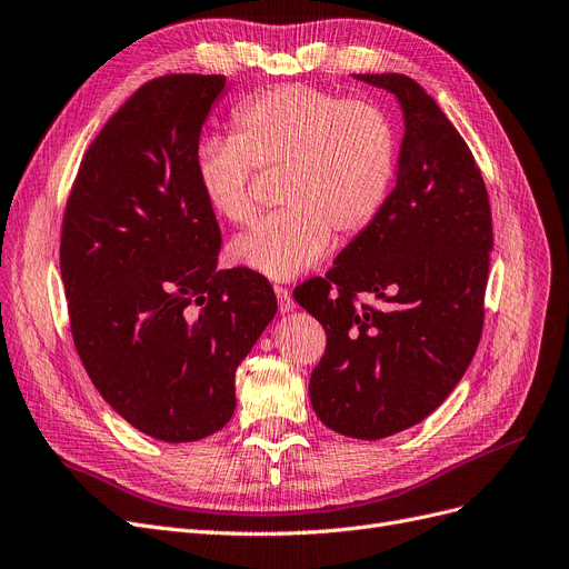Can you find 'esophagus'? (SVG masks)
Here are the masks:
<instances>
[{
    "label": "esophagus",
    "mask_w": 569,
    "mask_h": 569,
    "mask_svg": "<svg viewBox=\"0 0 569 569\" xmlns=\"http://www.w3.org/2000/svg\"><path fill=\"white\" fill-rule=\"evenodd\" d=\"M273 292H277L279 309H281L283 313L296 309V302H292V298H290V290H288V288H283V286H273Z\"/></svg>",
    "instance_id": "34e87169"
}]
</instances>
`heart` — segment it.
<instances>
[{
    "label": "heart",
    "mask_w": 569,
    "mask_h": 569,
    "mask_svg": "<svg viewBox=\"0 0 569 569\" xmlns=\"http://www.w3.org/2000/svg\"><path fill=\"white\" fill-rule=\"evenodd\" d=\"M231 138L199 142L194 171L213 213L231 224L256 218V171L277 173V203L231 243V258L269 279L317 264L332 234L349 241L382 213L398 171L389 112L309 83H283L243 100Z\"/></svg>",
    "instance_id": "heart-1"
}]
</instances>
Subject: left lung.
Here are the masks:
<instances>
[{"label":"left lung","instance_id":"left-lung-1","mask_svg":"<svg viewBox=\"0 0 569 569\" xmlns=\"http://www.w3.org/2000/svg\"><path fill=\"white\" fill-rule=\"evenodd\" d=\"M353 77L403 110L396 187L296 300L328 335L309 380L313 412L342 436L377 440L422 422L467 372L486 319L492 213L469 144L415 79Z\"/></svg>","mask_w":569,"mask_h":569}]
</instances>
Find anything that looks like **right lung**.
Masks as SVG:
<instances>
[{
    "label": "right lung",
    "instance_id": "1",
    "mask_svg": "<svg viewBox=\"0 0 569 569\" xmlns=\"http://www.w3.org/2000/svg\"><path fill=\"white\" fill-rule=\"evenodd\" d=\"M222 74L142 83L83 154L60 234L70 328L91 382L166 443L220 431L234 375L277 313L260 273L218 269L194 154Z\"/></svg>",
    "mask_w": 569,
    "mask_h": 569
}]
</instances>
